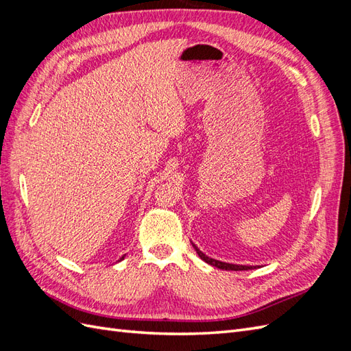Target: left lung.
<instances>
[{"instance_id": "1", "label": "left lung", "mask_w": 351, "mask_h": 351, "mask_svg": "<svg viewBox=\"0 0 351 351\" xmlns=\"http://www.w3.org/2000/svg\"><path fill=\"white\" fill-rule=\"evenodd\" d=\"M192 246H193V249H195L196 253H197V256H199L202 261H205L206 263L212 265V267H215V268L224 269V271H249V269L256 268V267H253V265H237V263H227V262H221V261H217V259H212V258L206 256V254H205L204 252H200V250L197 249V246H195L193 243H192Z\"/></svg>"}]
</instances>
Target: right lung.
<instances>
[{"mask_svg": "<svg viewBox=\"0 0 351 351\" xmlns=\"http://www.w3.org/2000/svg\"><path fill=\"white\" fill-rule=\"evenodd\" d=\"M124 258H125V254H124V256H121V258H120V261H123ZM120 261H119V262H120Z\"/></svg>", "mask_w": 351, "mask_h": 351, "instance_id": "1", "label": "right lung"}]
</instances>
